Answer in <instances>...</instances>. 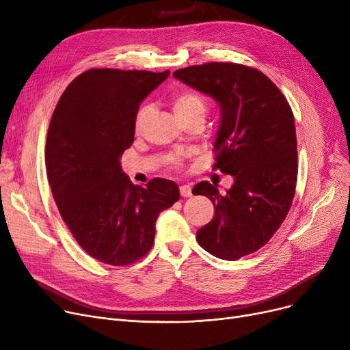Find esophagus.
I'll return each mask as SVG.
<instances>
[{
	"label": "esophagus",
	"mask_w": 350,
	"mask_h": 350,
	"mask_svg": "<svg viewBox=\"0 0 350 350\" xmlns=\"http://www.w3.org/2000/svg\"><path fill=\"white\" fill-rule=\"evenodd\" d=\"M180 194L183 197H190L191 196V187L189 185H183L180 186Z\"/></svg>",
	"instance_id": "34e87169"
}]
</instances>
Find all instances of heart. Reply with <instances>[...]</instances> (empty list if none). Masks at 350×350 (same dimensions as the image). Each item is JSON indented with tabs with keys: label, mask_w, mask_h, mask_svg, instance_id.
Masks as SVG:
<instances>
[{
	"label": "heart",
	"mask_w": 350,
	"mask_h": 350,
	"mask_svg": "<svg viewBox=\"0 0 350 350\" xmlns=\"http://www.w3.org/2000/svg\"><path fill=\"white\" fill-rule=\"evenodd\" d=\"M172 107L177 119L187 118L191 115H206V102L196 92H181L172 98ZM150 116V106L143 105L136 116V131L144 126Z\"/></svg>",
	"instance_id": "obj_1"
}]
</instances>
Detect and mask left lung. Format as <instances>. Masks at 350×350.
<instances>
[{"label": "left lung", "instance_id": "1", "mask_svg": "<svg viewBox=\"0 0 350 350\" xmlns=\"http://www.w3.org/2000/svg\"><path fill=\"white\" fill-rule=\"evenodd\" d=\"M173 77L218 105L214 169L234 178L226 194L208 181L194 186L214 204L197 241L217 258L240 260L271 240L291 208L298 173L292 110L268 77L240 64L196 65Z\"/></svg>", "mask_w": 350, "mask_h": 350}]
</instances>
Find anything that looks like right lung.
I'll list each match as a JSON object with an SVG mask.
<instances>
[{"mask_svg": "<svg viewBox=\"0 0 350 350\" xmlns=\"http://www.w3.org/2000/svg\"><path fill=\"white\" fill-rule=\"evenodd\" d=\"M170 70L89 69L65 89L48 129L46 176L77 243L109 265H127L154 243L156 219L180 198L172 180L135 186L120 157L135 140L140 103Z\"/></svg>", "mask_w": 350, "mask_h": 350, "instance_id": "1", "label": "right lung"}]
</instances>
